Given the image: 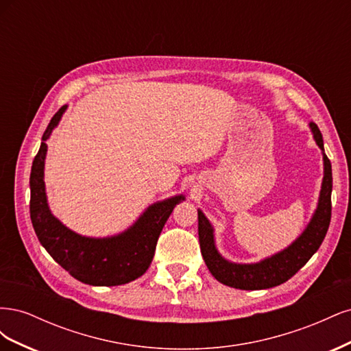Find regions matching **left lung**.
I'll list each match as a JSON object with an SVG mask.
<instances>
[{
    "mask_svg": "<svg viewBox=\"0 0 351 351\" xmlns=\"http://www.w3.org/2000/svg\"><path fill=\"white\" fill-rule=\"evenodd\" d=\"M311 130L316 145L321 147L324 156V180L319 200L312 219L302 234L289 247L272 254L271 258L256 263H234L222 258L214 237V227L204 212L197 209L199 219V243L200 252L208 269L214 277L232 289L240 290H265L289 281L293 275L304 267L322 244L331 221V192L332 169L331 162L324 152V139L321 130L311 123Z\"/></svg>",
    "mask_w": 351,
    "mask_h": 351,
    "instance_id": "1",
    "label": "left lung"
}]
</instances>
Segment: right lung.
Instances as JSON below:
<instances>
[{
  "instance_id": "1",
  "label": "right lung",
  "mask_w": 351,
  "mask_h": 351,
  "mask_svg": "<svg viewBox=\"0 0 351 351\" xmlns=\"http://www.w3.org/2000/svg\"><path fill=\"white\" fill-rule=\"evenodd\" d=\"M67 105L52 117L42 136L30 171V219L42 246L71 277L89 285H121L142 277L154 259L159 234L183 195L156 202L132 227L117 236L95 239L80 236L51 214L44 167L47 141L58 125Z\"/></svg>"
}]
</instances>
